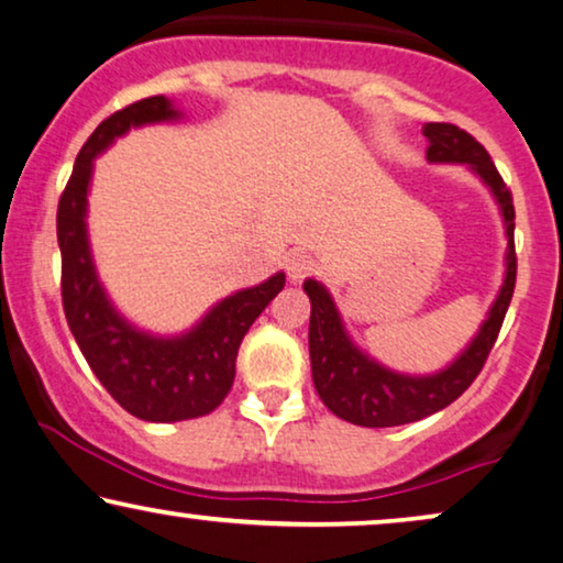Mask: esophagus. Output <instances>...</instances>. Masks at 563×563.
<instances>
[{
    "label": "esophagus",
    "instance_id": "1",
    "mask_svg": "<svg viewBox=\"0 0 563 563\" xmlns=\"http://www.w3.org/2000/svg\"><path fill=\"white\" fill-rule=\"evenodd\" d=\"M314 268H318V264H314V258L310 256V253L305 251H291L287 256V274L291 282H302L310 276Z\"/></svg>",
    "mask_w": 563,
    "mask_h": 563
}]
</instances>
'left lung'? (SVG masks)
<instances>
[{
    "instance_id": "8db88e82",
    "label": "left lung",
    "mask_w": 563,
    "mask_h": 563,
    "mask_svg": "<svg viewBox=\"0 0 563 563\" xmlns=\"http://www.w3.org/2000/svg\"><path fill=\"white\" fill-rule=\"evenodd\" d=\"M422 135L428 137V161L433 164H468L482 176L484 184L497 197L503 207L507 225V272L505 284L492 305L489 318L484 320L479 335L468 343V349L453 361L449 368L433 376H402L389 372L364 356L351 338L345 335L341 314L322 284L314 279L305 282L310 297V364L314 389L325 407L338 418L364 428H391L428 418L453 399H459L472 387L495 345L505 312L510 307L518 276V258H515V207L512 191L492 164L484 145L468 135L466 130L451 122H426Z\"/></svg>"
}]
</instances>
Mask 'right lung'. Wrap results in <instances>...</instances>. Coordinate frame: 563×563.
Segmentation results:
<instances>
[{
	"label": "right lung",
	"mask_w": 563,
	"mask_h": 563,
	"mask_svg": "<svg viewBox=\"0 0 563 563\" xmlns=\"http://www.w3.org/2000/svg\"><path fill=\"white\" fill-rule=\"evenodd\" d=\"M166 97L122 107L99 122L76 156L71 179L58 199L60 299L79 349L122 410L148 422L202 418L228 397L243 335L266 305L284 289V274L253 289L235 291L181 338L145 335L114 312L99 287L87 241V189L91 161L114 137L145 122L176 118Z\"/></svg>",
	"instance_id": "1"
}]
</instances>
